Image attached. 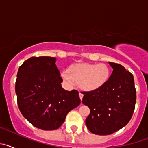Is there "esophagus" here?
<instances>
[{"label": "esophagus", "instance_id": "esophagus-1", "mask_svg": "<svg viewBox=\"0 0 148 148\" xmlns=\"http://www.w3.org/2000/svg\"><path fill=\"white\" fill-rule=\"evenodd\" d=\"M84 94L82 93V92H79V97H80V99L82 101V99H83Z\"/></svg>", "mask_w": 148, "mask_h": 148}]
</instances>
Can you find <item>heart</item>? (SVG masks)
<instances>
[{
	"label": "heart",
	"instance_id": "heart-1",
	"mask_svg": "<svg viewBox=\"0 0 148 148\" xmlns=\"http://www.w3.org/2000/svg\"><path fill=\"white\" fill-rule=\"evenodd\" d=\"M110 70L104 64H75L69 72H62L61 77L68 86L73 87L75 82L84 91H93L102 87L108 80Z\"/></svg>",
	"mask_w": 148,
	"mask_h": 148
}]
</instances>
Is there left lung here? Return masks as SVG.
Here are the masks:
<instances>
[{"label": "left lung", "mask_w": 148, "mask_h": 148, "mask_svg": "<svg viewBox=\"0 0 148 148\" xmlns=\"http://www.w3.org/2000/svg\"><path fill=\"white\" fill-rule=\"evenodd\" d=\"M112 74L102 87L83 92L82 103L90 113L86 125L96 135L112 134L129 122L135 108L136 89L133 75L121 64L108 62Z\"/></svg>", "instance_id": "obj_1"}]
</instances>
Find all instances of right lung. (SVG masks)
I'll return each mask as SVG.
<instances>
[{
    "mask_svg": "<svg viewBox=\"0 0 148 148\" xmlns=\"http://www.w3.org/2000/svg\"><path fill=\"white\" fill-rule=\"evenodd\" d=\"M56 63L55 57H31L17 74L18 108L23 117L40 130L58 129L67 113L81 103L77 90L67 91L62 87Z\"/></svg>",
    "mask_w": 148,
    "mask_h": 148,
    "instance_id": "obj_1",
    "label": "right lung"
}]
</instances>
